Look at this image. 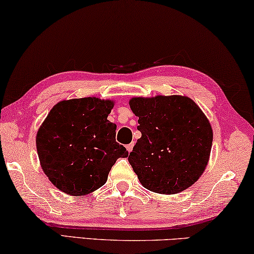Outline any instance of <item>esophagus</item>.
Segmentation results:
<instances>
[{
	"instance_id": "esophagus-1",
	"label": "esophagus",
	"mask_w": 254,
	"mask_h": 254,
	"mask_svg": "<svg viewBox=\"0 0 254 254\" xmlns=\"http://www.w3.org/2000/svg\"><path fill=\"white\" fill-rule=\"evenodd\" d=\"M127 150L128 152H131L132 150H133V143H128V144H127Z\"/></svg>"
}]
</instances>
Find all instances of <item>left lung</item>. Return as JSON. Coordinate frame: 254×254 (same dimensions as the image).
Here are the masks:
<instances>
[{
	"label": "left lung",
	"mask_w": 254,
	"mask_h": 254,
	"mask_svg": "<svg viewBox=\"0 0 254 254\" xmlns=\"http://www.w3.org/2000/svg\"><path fill=\"white\" fill-rule=\"evenodd\" d=\"M138 116V139L128 163L144 188L175 194L202 175L212 144V128L206 115L185 96L130 99Z\"/></svg>",
	"instance_id": "1"
}]
</instances>
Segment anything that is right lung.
I'll return each mask as SVG.
<instances>
[{"label":"right lung","mask_w":254,"mask_h":254,"mask_svg":"<svg viewBox=\"0 0 254 254\" xmlns=\"http://www.w3.org/2000/svg\"><path fill=\"white\" fill-rule=\"evenodd\" d=\"M112 100L96 97L62 100L48 113L36 136L40 166L59 190L89 194L106 183L120 157L128 152L116 142V126L107 120Z\"/></svg>","instance_id":"right-lung-1"}]
</instances>
